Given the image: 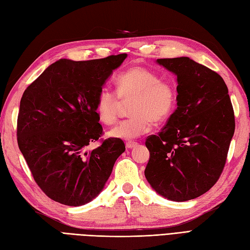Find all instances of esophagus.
Returning <instances> with one entry per match:
<instances>
[{"label": "esophagus", "mask_w": 250, "mask_h": 250, "mask_svg": "<svg viewBox=\"0 0 250 250\" xmlns=\"http://www.w3.org/2000/svg\"><path fill=\"white\" fill-rule=\"evenodd\" d=\"M137 145V142H128V143H126V148H128V149H132V148H134Z\"/></svg>", "instance_id": "esophagus-1"}]
</instances>
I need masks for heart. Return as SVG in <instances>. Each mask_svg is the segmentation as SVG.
Segmentation results:
<instances>
[{
  "label": "heart",
  "instance_id": "heart-1",
  "mask_svg": "<svg viewBox=\"0 0 250 250\" xmlns=\"http://www.w3.org/2000/svg\"><path fill=\"white\" fill-rule=\"evenodd\" d=\"M117 92L103 88L98 94L96 111L103 123L116 122L122 102L130 105L132 116L111 128L108 136L113 139L130 141L150 130L152 121L161 122L172 112L177 92L170 82L162 81L158 73L144 67H133L120 75Z\"/></svg>",
  "mask_w": 250,
  "mask_h": 250
}]
</instances>
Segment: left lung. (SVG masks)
I'll use <instances>...</instances> for the list:
<instances>
[{
	"mask_svg": "<svg viewBox=\"0 0 250 250\" xmlns=\"http://www.w3.org/2000/svg\"><path fill=\"white\" fill-rule=\"evenodd\" d=\"M156 62L177 77V109L158 136L148 137L145 177L170 201L200 197L223 171L234 133L228 88L220 75L187 57Z\"/></svg>",
	"mask_w": 250,
	"mask_h": 250,
	"instance_id": "obj_1",
	"label": "left lung"
}]
</instances>
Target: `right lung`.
Wrapping results in <instances>:
<instances>
[{
  "label": "right lung",
  "instance_id": "obj_1",
  "mask_svg": "<svg viewBox=\"0 0 250 250\" xmlns=\"http://www.w3.org/2000/svg\"><path fill=\"white\" fill-rule=\"evenodd\" d=\"M127 53L90 61L61 59L27 87L20 102L18 144L40 188L68 206L89 203L103 190L122 140L86 147L103 132L96 111L99 92Z\"/></svg>",
  "mask_w": 250,
  "mask_h": 250
}]
</instances>
